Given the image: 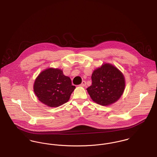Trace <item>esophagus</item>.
Masks as SVG:
<instances>
[{"label": "esophagus", "instance_id": "1", "mask_svg": "<svg viewBox=\"0 0 157 157\" xmlns=\"http://www.w3.org/2000/svg\"><path fill=\"white\" fill-rule=\"evenodd\" d=\"M85 85H86V82H85V81H82V82L81 84L80 85V86H85Z\"/></svg>", "mask_w": 157, "mask_h": 157}]
</instances>
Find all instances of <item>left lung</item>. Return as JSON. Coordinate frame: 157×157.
Here are the masks:
<instances>
[{
  "label": "left lung",
  "instance_id": "left-lung-1",
  "mask_svg": "<svg viewBox=\"0 0 157 157\" xmlns=\"http://www.w3.org/2000/svg\"><path fill=\"white\" fill-rule=\"evenodd\" d=\"M92 85L86 90L91 99L101 105H109L117 101L125 88L123 74L113 65L105 63L92 74Z\"/></svg>",
  "mask_w": 157,
  "mask_h": 157
}]
</instances>
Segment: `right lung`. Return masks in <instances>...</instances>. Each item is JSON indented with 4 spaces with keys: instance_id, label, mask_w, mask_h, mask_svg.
<instances>
[{
    "instance_id": "add662e5",
    "label": "right lung",
    "mask_w": 157,
    "mask_h": 157,
    "mask_svg": "<svg viewBox=\"0 0 157 157\" xmlns=\"http://www.w3.org/2000/svg\"><path fill=\"white\" fill-rule=\"evenodd\" d=\"M75 88L71 78L57 68H48L41 72L34 84V91L38 100L51 107L68 101Z\"/></svg>"
}]
</instances>
